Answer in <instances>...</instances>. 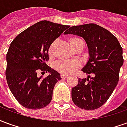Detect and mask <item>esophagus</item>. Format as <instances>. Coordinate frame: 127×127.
I'll use <instances>...</instances> for the list:
<instances>
[{
	"label": "esophagus",
	"mask_w": 127,
	"mask_h": 127,
	"mask_svg": "<svg viewBox=\"0 0 127 127\" xmlns=\"http://www.w3.org/2000/svg\"><path fill=\"white\" fill-rule=\"evenodd\" d=\"M61 77L62 79H65V78H67V77H68V75H64V74H61Z\"/></svg>",
	"instance_id": "1"
}]
</instances>
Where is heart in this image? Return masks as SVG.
<instances>
[{"mask_svg":"<svg viewBox=\"0 0 127 127\" xmlns=\"http://www.w3.org/2000/svg\"><path fill=\"white\" fill-rule=\"evenodd\" d=\"M69 43L73 50L84 45L83 41L79 36H74L69 39ZM53 52V45L49 49V54L52 55ZM80 63L75 61H60L56 64L55 69L59 73L64 75L72 74L80 68Z\"/></svg>","mask_w":127,"mask_h":127,"instance_id":"obj_1","label":"heart"}]
</instances>
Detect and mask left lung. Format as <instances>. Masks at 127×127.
Instances as JSON below:
<instances>
[{
  "mask_svg": "<svg viewBox=\"0 0 127 127\" xmlns=\"http://www.w3.org/2000/svg\"><path fill=\"white\" fill-rule=\"evenodd\" d=\"M64 34L83 37L90 56L82 69L89 75L86 79L78 78V84L71 90L72 100L81 109H97L108 100L119 81L123 48L114 35L95 24L71 26Z\"/></svg>",
  "mask_w": 127,
  "mask_h": 127,
  "instance_id": "left-lung-1",
  "label": "left lung"
}]
</instances>
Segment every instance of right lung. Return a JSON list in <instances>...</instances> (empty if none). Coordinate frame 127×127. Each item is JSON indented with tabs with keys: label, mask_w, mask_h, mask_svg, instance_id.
<instances>
[{
	"label": "right lung",
	"mask_w": 127,
	"mask_h": 127,
	"mask_svg": "<svg viewBox=\"0 0 127 127\" xmlns=\"http://www.w3.org/2000/svg\"><path fill=\"white\" fill-rule=\"evenodd\" d=\"M69 27L41 21L22 32L11 42L7 54L6 79L13 95L24 107L41 109L52 101L54 86L61 77L46 64L48 50ZM38 70L50 75L39 77Z\"/></svg>",
	"instance_id": "right-lung-1"
}]
</instances>
